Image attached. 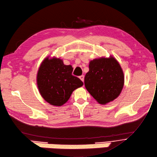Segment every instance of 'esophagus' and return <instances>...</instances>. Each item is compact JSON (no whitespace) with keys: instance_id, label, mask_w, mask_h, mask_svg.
I'll use <instances>...</instances> for the list:
<instances>
[{"instance_id":"1","label":"esophagus","mask_w":157,"mask_h":157,"mask_svg":"<svg viewBox=\"0 0 157 157\" xmlns=\"http://www.w3.org/2000/svg\"><path fill=\"white\" fill-rule=\"evenodd\" d=\"M79 78H80V79L82 82H84V75H81V76H80V77H79Z\"/></svg>"}]
</instances>
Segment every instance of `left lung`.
I'll return each mask as SVG.
<instances>
[{
    "instance_id": "1",
    "label": "left lung",
    "mask_w": 157,
    "mask_h": 157,
    "mask_svg": "<svg viewBox=\"0 0 157 157\" xmlns=\"http://www.w3.org/2000/svg\"><path fill=\"white\" fill-rule=\"evenodd\" d=\"M89 68L84 84L90 95L101 105L116 99L124 84V72L117 59L113 56L94 59Z\"/></svg>"
}]
</instances>
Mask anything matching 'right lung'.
Wrapping results in <instances>:
<instances>
[{"mask_svg":"<svg viewBox=\"0 0 157 157\" xmlns=\"http://www.w3.org/2000/svg\"><path fill=\"white\" fill-rule=\"evenodd\" d=\"M72 67L64 64L60 58L44 59L38 70L36 84L45 101L53 106H62L73 90L83 86L80 79L72 75Z\"/></svg>","mask_w":157,"mask_h":157,"instance_id":"1","label":"right lung"}]
</instances>
